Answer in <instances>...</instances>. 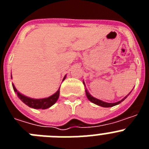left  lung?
Instances as JSON below:
<instances>
[{"label":"left lung","mask_w":149,"mask_h":149,"mask_svg":"<svg viewBox=\"0 0 149 149\" xmlns=\"http://www.w3.org/2000/svg\"><path fill=\"white\" fill-rule=\"evenodd\" d=\"M130 93H128V95H126L124 98H122L121 101H117V102H115V103H107V102H105V101H101V100L98 99V98H94L93 95H91L89 94V93L87 91V89H86V97H87L88 99H89V101H91V102L94 103L95 104H97V105H98V106L103 107H113V106H116V105H117V104H119L121 102H122L124 100L127 98V96L130 95Z\"/></svg>","instance_id":"left-lung-1"}]
</instances>
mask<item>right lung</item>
Returning a JSON list of instances; mask_svg holds the SVG:
<instances>
[{
    "instance_id": "add662e5",
    "label": "right lung",
    "mask_w": 149,
    "mask_h": 149,
    "mask_svg": "<svg viewBox=\"0 0 149 149\" xmlns=\"http://www.w3.org/2000/svg\"><path fill=\"white\" fill-rule=\"evenodd\" d=\"M65 77H66V75H65V77H63V81L65 80ZM13 89H14V92L16 93L17 96L19 98V99H20L22 102H24V103L26 105H27L28 107H30L33 109H42V110H45V109L49 108V107H51L52 105H54L56 103V101L58 100L59 96H60V89H59L54 94L49 96L48 98L36 99V98H30V97H27V96L24 95H22V93H19V92L17 90V89L15 87V86H14V84H13Z\"/></svg>"
}]
</instances>
